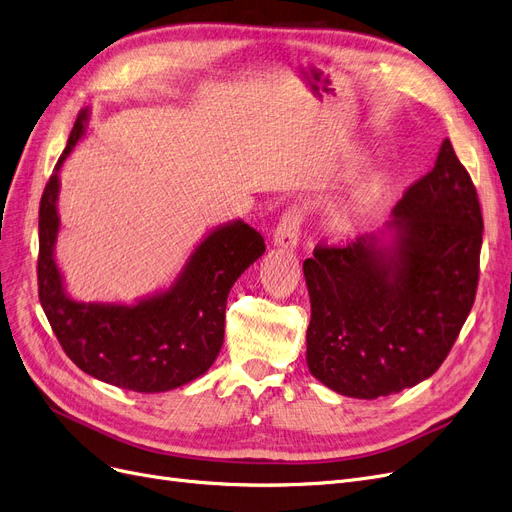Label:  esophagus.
Segmentation results:
<instances>
[{"mask_svg": "<svg viewBox=\"0 0 512 512\" xmlns=\"http://www.w3.org/2000/svg\"><path fill=\"white\" fill-rule=\"evenodd\" d=\"M299 230H301V211L297 206H293L285 215H282L276 227L274 246H278L282 251H295L299 242Z\"/></svg>", "mask_w": 512, "mask_h": 512, "instance_id": "obj_1", "label": "esophagus"}]
</instances>
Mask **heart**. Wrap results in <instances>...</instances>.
I'll return each instance as SVG.
<instances>
[{"label": "heart", "mask_w": 512, "mask_h": 512, "mask_svg": "<svg viewBox=\"0 0 512 512\" xmlns=\"http://www.w3.org/2000/svg\"><path fill=\"white\" fill-rule=\"evenodd\" d=\"M373 200V187H363L358 189L356 194L350 196L348 202H344V206L339 208V213L335 215V227L337 230H348V227L356 221L361 219L363 213L367 211V206L371 204Z\"/></svg>", "instance_id": "obj_1"}]
</instances>
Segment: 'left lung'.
Listing matches in <instances>:
<instances>
[{"mask_svg":"<svg viewBox=\"0 0 512 512\" xmlns=\"http://www.w3.org/2000/svg\"><path fill=\"white\" fill-rule=\"evenodd\" d=\"M483 217L449 139L386 230L304 261L312 318L306 361L352 399L413 388L437 371L475 304Z\"/></svg>","mask_w":512,"mask_h":512,"instance_id":"left-lung-1","label":"left lung"}]
</instances>
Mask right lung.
<instances>
[{"instance_id": "1", "label": "right lung", "mask_w": 512, "mask_h": 512, "mask_svg": "<svg viewBox=\"0 0 512 512\" xmlns=\"http://www.w3.org/2000/svg\"><path fill=\"white\" fill-rule=\"evenodd\" d=\"M88 120L90 111L82 109L40 202L37 285L42 308L65 354L84 373L145 394L175 390L215 363L223 346L227 295L266 251V242L242 219L227 221L200 240L170 287L135 304L69 297L54 259L61 227L59 173L86 135Z\"/></svg>"}]
</instances>
